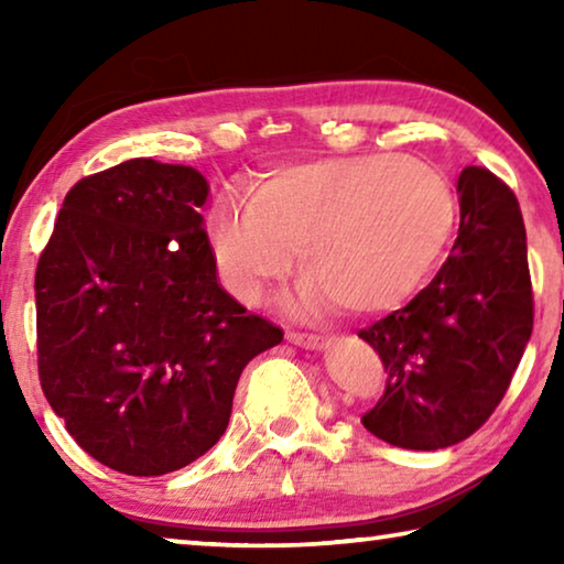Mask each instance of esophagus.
<instances>
[{
  "label": "esophagus",
  "instance_id": "34e87169",
  "mask_svg": "<svg viewBox=\"0 0 564 564\" xmlns=\"http://www.w3.org/2000/svg\"><path fill=\"white\" fill-rule=\"evenodd\" d=\"M285 338H289V343H293V346L299 348H308V350H323L328 346V340L323 336H313V333H285Z\"/></svg>",
  "mask_w": 564,
  "mask_h": 564
}]
</instances>
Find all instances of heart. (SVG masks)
Instances as JSON below:
<instances>
[{
    "instance_id": "b5f03b06",
    "label": "heart",
    "mask_w": 564,
    "mask_h": 564,
    "mask_svg": "<svg viewBox=\"0 0 564 564\" xmlns=\"http://www.w3.org/2000/svg\"><path fill=\"white\" fill-rule=\"evenodd\" d=\"M457 206L441 171L415 159L362 154L273 171L256 198L226 191L206 236L228 293L256 303L293 265L308 269L301 305L328 299L356 316L395 308L451 241Z\"/></svg>"
}]
</instances>
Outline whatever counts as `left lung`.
Segmentation results:
<instances>
[{"instance_id":"left-lung-1","label":"left lung","mask_w":564,"mask_h":564,"mask_svg":"<svg viewBox=\"0 0 564 564\" xmlns=\"http://www.w3.org/2000/svg\"><path fill=\"white\" fill-rule=\"evenodd\" d=\"M460 228L447 261L413 301L358 336L388 386L362 425L405 451L470 437L508 390L532 333L528 236L512 191L488 169L457 178Z\"/></svg>"}]
</instances>
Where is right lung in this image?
I'll return each instance as SVG.
<instances>
[{"label":"right lung","instance_id":"1","mask_svg":"<svg viewBox=\"0 0 564 564\" xmlns=\"http://www.w3.org/2000/svg\"><path fill=\"white\" fill-rule=\"evenodd\" d=\"M202 171L129 159L66 194L36 265L42 390L111 470H181L226 433L243 368L283 330L218 283Z\"/></svg>","mask_w":564,"mask_h":564}]
</instances>
